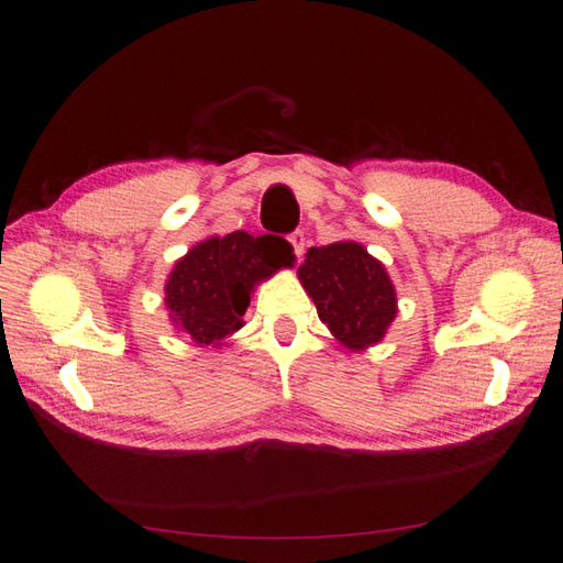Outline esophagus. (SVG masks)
I'll return each mask as SVG.
<instances>
[{
    "label": "esophagus",
    "mask_w": 563,
    "mask_h": 563,
    "mask_svg": "<svg viewBox=\"0 0 563 563\" xmlns=\"http://www.w3.org/2000/svg\"><path fill=\"white\" fill-rule=\"evenodd\" d=\"M289 243L294 245L296 257H301L303 250H306V235L301 231H294V233H289Z\"/></svg>",
    "instance_id": "1"
}]
</instances>
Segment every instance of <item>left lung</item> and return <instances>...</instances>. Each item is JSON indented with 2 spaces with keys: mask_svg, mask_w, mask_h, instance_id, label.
I'll return each mask as SVG.
<instances>
[{
  "mask_svg": "<svg viewBox=\"0 0 563 563\" xmlns=\"http://www.w3.org/2000/svg\"><path fill=\"white\" fill-rule=\"evenodd\" d=\"M298 279L316 301L320 320L354 352L380 342L395 320L397 298L390 277L364 245L344 241L310 247Z\"/></svg>",
  "mask_w": 563,
  "mask_h": 563,
  "instance_id": "8db88e82",
  "label": "left lung"
}]
</instances>
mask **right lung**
<instances>
[{
	"instance_id": "add662e5",
	"label": "right lung",
	"mask_w": 563,
	"mask_h": 563,
	"mask_svg": "<svg viewBox=\"0 0 563 563\" xmlns=\"http://www.w3.org/2000/svg\"><path fill=\"white\" fill-rule=\"evenodd\" d=\"M291 245L282 235L233 231L195 245L166 284L173 322L197 344H214L243 328L250 291L279 267H291Z\"/></svg>"
}]
</instances>
